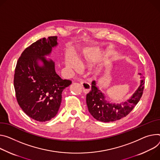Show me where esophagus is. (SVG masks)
<instances>
[{
    "mask_svg": "<svg viewBox=\"0 0 160 160\" xmlns=\"http://www.w3.org/2000/svg\"><path fill=\"white\" fill-rule=\"evenodd\" d=\"M80 84L82 86L83 91L85 93H88L90 92V91L91 89V85L89 83H88L87 82H85V81H82V82H80Z\"/></svg>",
    "mask_w": 160,
    "mask_h": 160,
    "instance_id": "obj_1",
    "label": "esophagus"
}]
</instances>
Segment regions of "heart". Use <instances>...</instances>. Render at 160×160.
I'll return each instance as SVG.
<instances>
[{
	"label": "heart",
	"mask_w": 160,
	"mask_h": 160,
	"mask_svg": "<svg viewBox=\"0 0 160 160\" xmlns=\"http://www.w3.org/2000/svg\"><path fill=\"white\" fill-rule=\"evenodd\" d=\"M88 57H82L80 55H77L76 59L68 53H66L64 57V64L66 67L72 71H75L78 69V63L80 64H83L88 61Z\"/></svg>",
	"instance_id": "1"
}]
</instances>
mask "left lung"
Returning a JSON list of instances; mask_svg holds the SVG:
<instances>
[{
	"label": "left lung",
	"instance_id": "obj_1",
	"mask_svg": "<svg viewBox=\"0 0 160 160\" xmlns=\"http://www.w3.org/2000/svg\"><path fill=\"white\" fill-rule=\"evenodd\" d=\"M141 75V73H139ZM144 77H142L140 85L133 94L126 101L122 103H110L105 99V94L96 85L92 82L91 91L87 94L86 102L89 112L98 121L108 122L119 120L128 115L141 98L144 88Z\"/></svg>",
	"mask_w": 160,
	"mask_h": 160
}]
</instances>
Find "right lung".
I'll return each instance as SVG.
<instances>
[{
	"label": "right lung",
	"instance_id": "1",
	"mask_svg": "<svg viewBox=\"0 0 160 160\" xmlns=\"http://www.w3.org/2000/svg\"><path fill=\"white\" fill-rule=\"evenodd\" d=\"M57 45V36L34 42L22 52L14 71L18 103L28 117L39 122L55 117L61 106L63 90L71 84V81L63 80L56 73L55 62L45 57Z\"/></svg>",
	"mask_w": 160,
	"mask_h": 160
}]
</instances>
